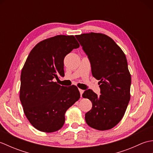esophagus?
Masks as SVG:
<instances>
[{
  "mask_svg": "<svg viewBox=\"0 0 153 153\" xmlns=\"http://www.w3.org/2000/svg\"><path fill=\"white\" fill-rule=\"evenodd\" d=\"M79 93H80V95H81V97H82V94L83 93L84 91H83V90H82V89H79Z\"/></svg>",
  "mask_w": 153,
  "mask_h": 153,
  "instance_id": "34e87169",
  "label": "esophagus"
}]
</instances>
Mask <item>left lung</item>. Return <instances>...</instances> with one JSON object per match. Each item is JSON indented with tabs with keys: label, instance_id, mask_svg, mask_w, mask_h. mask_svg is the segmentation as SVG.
Listing matches in <instances>:
<instances>
[{
	"label": "left lung",
	"instance_id": "8db88e82",
	"mask_svg": "<svg viewBox=\"0 0 153 153\" xmlns=\"http://www.w3.org/2000/svg\"><path fill=\"white\" fill-rule=\"evenodd\" d=\"M89 58L93 76L100 80L101 95L89 89L83 98L92 102L85 119L91 128L108 130L120 122L130 100L131 74L126 55L112 38L99 33L76 35Z\"/></svg>",
	"mask_w": 153,
	"mask_h": 153
}]
</instances>
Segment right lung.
I'll return each instance as SVG.
<instances>
[{
	"label": "right lung",
	"mask_w": 153,
	"mask_h": 153,
	"mask_svg": "<svg viewBox=\"0 0 153 153\" xmlns=\"http://www.w3.org/2000/svg\"><path fill=\"white\" fill-rule=\"evenodd\" d=\"M79 47L74 35H60L40 41L28 55L22 70L19 99L25 116L39 131L59 130L66 110L80 98L76 86L54 82L64 75V57Z\"/></svg>",
	"instance_id": "add662e5"
}]
</instances>
